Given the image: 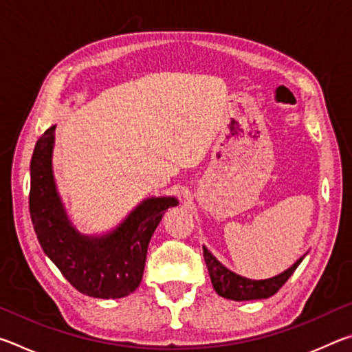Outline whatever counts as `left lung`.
Instances as JSON below:
<instances>
[{"mask_svg":"<svg viewBox=\"0 0 352 352\" xmlns=\"http://www.w3.org/2000/svg\"><path fill=\"white\" fill-rule=\"evenodd\" d=\"M306 254H302L294 265H290L287 270H284L276 276L267 279H250L226 269L222 262L204 245V258L214 290L217 292V295L233 301L264 300V298H270L272 295H275L292 276V273L296 270V267L301 264V261L305 259Z\"/></svg>","mask_w":352,"mask_h":352,"instance_id":"8db88e82","label":"left lung"}]
</instances>
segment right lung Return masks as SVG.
Listing matches in <instances>:
<instances>
[{
  "label": "right lung",
  "mask_w": 352,
  "mask_h": 352,
  "mask_svg": "<svg viewBox=\"0 0 352 352\" xmlns=\"http://www.w3.org/2000/svg\"><path fill=\"white\" fill-rule=\"evenodd\" d=\"M56 126L40 136L31 160L29 211L45 254L80 294L116 300L132 294L142 279L147 247L175 197H148L102 234H80L65 208L52 170Z\"/></svg>",
  "instance_id": "obj_1"
}]
</instances>
